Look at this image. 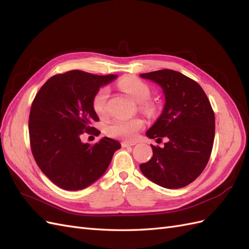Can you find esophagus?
Here are the masks:
<instances>
[{
  "mask_svg": "<svg viewBox=\"0 0 249 249\" xmlns=\"http://www.w3.org/2000/svg\"><path fill=\"white\" fill-rule=\"evenodd\" d=\"M135 144H136V142H134V141H123V142H122V146H123V147L133 146V145H135Z\"/></svg>",
  "mask_w": 249,
  "mask_h": 249,
  "instance_id": "1",
  "label": "esophagus"
}]
</instances>
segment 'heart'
I'll return each instance as SVG.
<instances>
[{
    "instance_id": "obj_1",
    "label": "heart",
    "mask_w": 249,
    "mask_h": 249,
    "mask_svg": "<svg viewBox=\"0 0 249 249\" xmlns=\"http://www.w3.org/2000/svg\"><path fill=\"white\" fill-rule=\"evenodd\" d=\"M117 86L124 92L129 94L133 100L138 102L139 107L147 112H153L156 110V104L150 101L148 97L152 93V88L146 82L137 77H124L119 80ZM108 97L109 89L107 87H101L94 92L91 105L95 114L101 117H107L108 115ZM144 126V123L139 117H134L130 119L115 118L107 124L105 132L110 137L132 140L137 136L139 131Z\"/></svg>"
}]
</instances>
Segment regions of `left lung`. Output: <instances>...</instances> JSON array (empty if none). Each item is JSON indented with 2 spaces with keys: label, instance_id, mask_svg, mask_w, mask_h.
Instances as JSON below:
<instances>
[{
  "label": "left lung",
  "instance_id": "1",
  "mask_svg": "<svg viewBox=\"0 0 249 249\" xmlns=\"http://www.w3.org/2000/svg\"><path fill=\"white\" fill-rule=\"evenodd\" d=\"M158 83L165 94L164 110L146 132L167 142L152 145L153 157L140 164L147 178L164 188L178 189L199 177L209 162L215 137V114L198 83L172 70L141 73Z\"/></svg>",
  "mask_w": 249,
  "mask_h": 249
}]
</instances>
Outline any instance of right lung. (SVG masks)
Segmentation results:
<instances>
[{
    "instance_id": "add662e5",
    "label": "right lung",
    "mask_w": 249,
    "mask_h": 249,
    "mask_svg": "<svg viewBox=\"0 0 249 249\" xmlns=\"http://www.w3.org/2000/svg\"><path fill=\"white\" fill-rule=\"evenodd\" d=\"M115 78L70 71L51 77L34 97L29 115L32 154L40 170L64 190L94 183L120 148L118 141L107 137L94 144L81 141L84 133L100 135L91 125L100 120L91 100L97 89Z\"/></svg>"
}]
</instances>
